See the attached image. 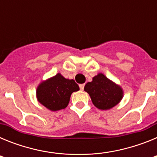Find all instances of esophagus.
<instances>
[{"mask_svg":"<svg viewBox=\"0 0 157 157\" xmlns=\"http://www.w3.org/2000/svg\"><path fill=\"white\" fill-rule=\"evenodd\" d=\"M84 86H85V85H84V84H80L79 85L80 90H84Z\"/></svg>","mask_w":157,"mask_h":157,"instance_id":"esophagus-1","label":"esophagus"}]
</instances>
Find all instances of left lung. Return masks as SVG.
I'll return each mask as SVG.
<instances>
[{
    "label": "left lung",
    "mask_w": 157,
    "mask_h": 157,
    "mask_svg": "<svg viewBox=\"0 0 157 157\" xmlns=\"http://www.w3.org/2000/svg\"><path fill=\"white\" fill-rule=\"evenodd\" d=\"M84 90L90 96L94 106L101 110H109L120 103L123 97L121 86L99 73L92 82L86 84Z\"/></svg>",
    "instance_id": "left-lung-1"
}]
</instances>
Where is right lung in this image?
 Segmentation results:
<instances>
[{
  "label": "right lung",
  "mask_w": 157,
  "mask_h": 157,
  "mask_svg": "<svg viewBox=\"0 0 157 157\" xmlns=\"http://www.w3.org/2000/svg\"><path fill=\"white\" fill-rule=\"evenodd\" d=\"M79 86L73 79L65 78L60 73L42 82L37 86L36 96L40 103L51 111L65 109L73 92Z\"/></svg>",
  "instance_id": "obj_1"
}]
</instances>
